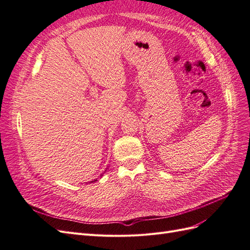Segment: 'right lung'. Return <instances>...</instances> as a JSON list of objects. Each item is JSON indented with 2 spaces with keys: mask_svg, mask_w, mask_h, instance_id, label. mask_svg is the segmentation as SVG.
Wrapping results in <instances>:
<instances>
[{
  "mask_svg": "<svg viewBox=\"0 0 250 250\" xmlns=\"http://www.w3.org/2000/svg\"><path fill=\"white\" fill-rule=\"evenodd\" d=\"M92 183H93V181H92Z\"/></svg>",
  "mask_w": 250,
  "mask_h": 250,
  "instance_id": "add662e5",
  "label": "right lung"
}]
</instances>
